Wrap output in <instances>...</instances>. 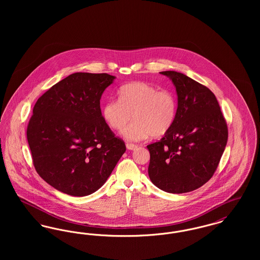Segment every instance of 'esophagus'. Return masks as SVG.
Instances as JSON below:
<instances>
[{
	"instance_id": "34e87169",
	"label": "esophagus",
	"mask_w": 260,
	"mask_h": 260,
	"mask_svg": "<svg viewBox=\"0 0 260 260\" xmlns=\"http://www.w3.org/2000/svg\"><path fill=\"white\" fill-rule=\"evenodd\" d=\"M125 146H126V149L127 150H136L137 148V146L135 145V144H132V143H126L125 144Z\"/></svg>"
}]
</instances>
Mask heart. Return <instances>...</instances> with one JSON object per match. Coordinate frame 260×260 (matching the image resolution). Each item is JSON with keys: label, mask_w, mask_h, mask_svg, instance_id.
I'll use <instances>...</instances> for the list:
<instances>
[{"label": "heart", "mask_w": 260, "mask_h": 260, "mask_svg": "<svg viewBox=\"0 0 260 260\" xmlns=\"http://www.w3.org/2000/svg\"><path fill=\"white\" fill-rule=\"evenodd\" d=\"M176 99L173 92L144 82H134L119 89V100L110 99L102 107L107 124L122 131L134 118L135 122L123 131L129 141H140L150 136L160 137L173 126L176 116Z\"/></svg>", "instance_id": "b5f03b06"}]
</instances>
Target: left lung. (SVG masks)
Instances as JSON below:
<instances>
[{"label": "left lung", "mask_w": 260, "mask_h": 260, "mask_svg": "<svg viewBox=\"0 0 260 260\" xmlns=\"http://www.w3.org/2000/svg\"><path fill=\"white\" fill-rule=\"evenodd\" d=\"M177 94L176 116L160 141L147 145L148 173L168 193L193 191L208 182L217 169L228 139L227 124L209 88L176 71H162Z\"/></svg>", "instance_id": "1"}]
</instances>
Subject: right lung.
<instances>
[{
  "mask_svg": "<svg viewBox=\"0 0 260 260\" xmlns=\"http://www.w3.org/2000/svg\"><path fill=\"white\" fill-rule=\"evenodd\" d=\"M115 76L69 75L38 99L27 140L39 175L56 190L84 197L98 191L124 152L102 117L100 99Z\"/></svg>",
  "mask_w": 260,
  "mask_h": 260,
  "instance_id": "add662e5",
  "label": "right lung"
}]
</instances>
